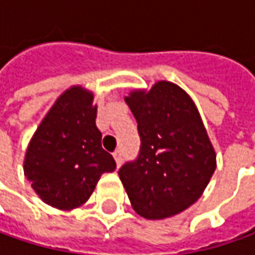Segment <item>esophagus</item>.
<instances>
[{
    "instance_id": "34e87169",
    "label": "esophagus",
    "mask_w": 255,
    "mask_h": 255,
    "mask_svg": "<svg viewBox=\"0 0 255 255\" xmlns=\"http://www.w3.org/2000/svg\"><path fill=\"white\" fill-rule=\"evenodd\" d=\"M113 157H115V160H116V164H118V167H121V164H122V150H115L113 152Z\"/></svg>"
}]
</instances>
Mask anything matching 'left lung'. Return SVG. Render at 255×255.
<instances>
[{
	"label": "left lung",
	"instance_id": "8db88e82",
	"mask_svg": "<svg viewBox=\"0 0 255 255\" xmlns=\"http://www.w3.org/2000/svg\"><path fill=\"white\" fill-rule=\"evenodd\" d=\"M137 122L140 152L119 177L133 210L162 220L199 200L216 170V152L197 106L179 85L159 81L125 96Z\"/></svg>",
	"mask_w": 255,
	"mask_h": 255
}]
</instances>
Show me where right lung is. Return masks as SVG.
<instances>
[{"mask_svg":"<svg viewBox=\"0 0 255 255\" xmlns=\"http://www.w3.org/2000/svg\"><path fill=\"white\" fill-rule=\"evenodd\" d=\"M93 93L71 86L52 105L26 147L24 174L39 199L58 210L84 206L103 173L116 169L102 149Z\"/></svg>","mask_w":255,"mask_h":255,"instance_id":"right-lung-1","label":"right lung"}]
</instances>
